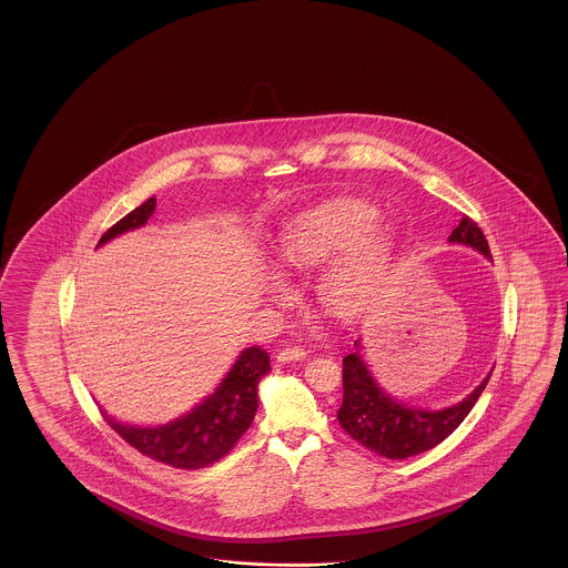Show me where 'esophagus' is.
Listing matches in <instances>:
<instances>
[{
    "label": "esophagus",
    "mask_w": 568,
    "mask_h": 568,
    "mask_svg": "<svg viewBox=\"0 0 568 568\" xmlns=\"http://www.w3.org/2000/svg\"><path fill=\"white\" fill-rule=\"evenodd\" d=\"M304 357H306V351H304L302 346H287V348H283V351L276 355V359L283 362V364H287V362H300V359H304Z\"/></svg>",
    "instance_id": "esophagus-1"
}]
</instances>
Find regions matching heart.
Here are the masks:
<instances>
[{
  "mask_svg": "<svg viewBox=\"0 0 568 568\" xmlns=\"http://www.w3.org/2000/svg\"><path fill=\"white\" fill-rule=\"evenodd\" d=\"M378 220V211L362 203L308 211L283 234L281 264L290 273L311 274L338 258L321 281V300L334 315H362L378 302L395 260L390 234L374 232ZM274 287L287 295L283 283Z\"/></svg>",
  "mask_w": 568,
  "mask_h": 568,
  "instance_id": "heart-1",
  "label": "heart"
}]
</instances>
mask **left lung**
Here are the masks:
<instances>
[{"label":"left lung","mask_w":568,"mask_h":568,"mask_svg":"<svg viewBox=\"0 0 568 568\" xmlns=\"http://www.w3.org/2000/svg\"><path fill=\"white\" fill-rule=\"evenodd\" d=\"M450 241L469 245L484 253L488 260L493 257L481 227L467 215H463L460 224L454 227ZM355 346L359 348V342H355ZM488 378L467 399L453 408L437 412L412 408L388 397L374 383L357 351L342 359L344 397L338 409V423L344 432L367 450L402 460L414 454L427 453L433 446L442 444L476 406L481 390L488 385Z\"/></svg>","instance_id":"left-lung-1"}]
</instances>
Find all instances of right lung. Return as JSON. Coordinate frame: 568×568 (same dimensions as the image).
I'll return each instance as SVG.
<instances>
[{"label":"right lung","instance_id":"right-lung-1","mask_svg":"<svg viewBox=\"0 0 568 568\" xmlns=\"http://www.w3.org/2000/svg\"><path fill=\"white\" fill-rule=\"evenodd\" d=\"M154 209L156 199L152 196L120 222H115L99 239V245L126 230L143 226ZM268 369V353L262 346H251L241 353L215 393L175 423L154 429H141L120 425L110 416H105V420L129 446H133L143 456H150L152 460L175 469H203L222 460L239 444L243 433L250 429L257 409V383Z\"/></svg>","mask_w":568,"mask_h":568}]
</instances>
